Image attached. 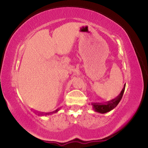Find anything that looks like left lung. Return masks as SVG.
Here are the masks:
<instances>
[{"label":"left lung","instance_id":"left-lung-1","mask_svg":"<svg viewBox=\"0 0 148 148\" xmlns=\"http://www.w3.org/2000/svg\"><path fill=\"white\" fill-rule=\"evenodd\" d=\"M125 89V84L124 86V88L121 91L120 94L116 98H115L113 100L108 101L106 103H92L93 106V109H94V111H96L97 112L101 113V114H104V113H106L108 112H110V110H112V109H114L115 107H116L121 99H122V97L123 96V94H124Z\"/></svg>","mask_w":148,"mask_h":148}]
</instances>
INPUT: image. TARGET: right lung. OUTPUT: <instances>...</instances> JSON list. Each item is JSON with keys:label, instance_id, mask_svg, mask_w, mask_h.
Listing matches in <instances>:
<instances>
[{"label": "right lung", "instance_id": "add662e5", "mask_svg": "<svg viewBox=\"0 0 148 148\" xmlns=\"http://www.w3.org/2000/svg\"><path fill=\"white\" fill-rule=\"evenodd\" d=\"M59 110V108H58V109H56V110H55V111H54V112H49V113H45V114L46 115H48V114H52V113H56V112H57ZM40 114H42V115H43V113H40Z\"/></svg>", "mask_w": 148, "mask_h": 148}]
</instances>
